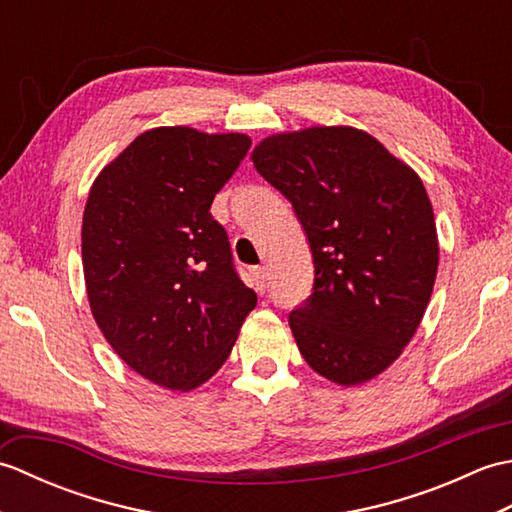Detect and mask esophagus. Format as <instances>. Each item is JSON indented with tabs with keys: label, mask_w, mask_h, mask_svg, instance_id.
I'll list each match as a JSON object with an SVG mask.
<instances>
[{
	"label": "esophagus",
	"mask_w": 512,
	"mask_h": 512,
	"mask_svg": "<svg viewBox=\"0 0 512 512\" xmlns=\"http://www.w3.org/2000/svg\"><path fill=\"white\" fill-rule=\"evenodd\" d=\"M250 279H253L255 290L264 292L268 288V270H266V266H253V268H250Z\"/></svg>",
	"instance_id": "1"
}]
</instances>
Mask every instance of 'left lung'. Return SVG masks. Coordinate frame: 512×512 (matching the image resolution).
<instances>
[{
    "mask_svg": "<svg viewBox=\"0 0 512 512\" xmlns=\"http://www.w3.org/2000/svg\"><path fill=\"white\" fill-rule=\"evenodd\" d=\"M253 162L310 244L312 292L288 314L301 356L339 385L378 376L416 334L438 273L422 180L354 127L270 136Z\"/></svg>",
    "mask_w": 512,
    "mask_h": 512,
    "instance_id": "8db88e82",
    "label": "left lung"
}]
</instances>
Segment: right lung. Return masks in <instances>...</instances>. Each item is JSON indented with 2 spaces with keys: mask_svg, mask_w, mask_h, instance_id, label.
<instances>
[{
  "mask_svg": "<svg viewBox=\"0 0 512 512\" xmlns=\"http://www.w3.org/2000/svg\"><path fill=\"white\" fill-rule=\"evenodd\" d=\"M248 149L244 134L158 127L92 184L81 231L92 314L114 352L160 387L209 380L257 306L211 215Z\"/></svg>",
  "mask_w": 512,
  "mask_h": 512,
  "instance_id": "1",
  "label": "right lung"
}]
</instances>
